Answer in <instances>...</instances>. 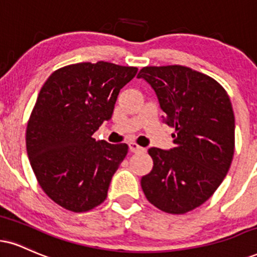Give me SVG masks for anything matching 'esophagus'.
Returning <instances> with one entry per match:
<instances>
[{
    "mask_svg": "<svg viewBox=\"0 0 257 257\" xmlns=\"http://www.w3.org/2000/svg\"><path fill=\"white\" fill-rule=\"evenodd\" d=\"M129 151H131L132 153H138V152H142V151H145V148L140 147L139 145L134 144V142H131V144H129Z\"/></svg>",
    "mask_w": 257,
    "mask_h": 257,
    "instance_id": "esophagus-1",
    "label": "esophagus"
}]
</instances>
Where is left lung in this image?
Wrapping results in <instances>:
<instances>
[{
	"instance_id": "obj_1",
	"label": "left lung",
	"mask_w": 257,
	"mask_h": 257,
	"mask_svg": "<svg viewBox=\"0 0 257 257\" xmlns=\"http://www.w3.org/2000/svg\"><path fill=\"white\" fill-rule=\"evenodd\" d=\"M158 98L175 147H151L153 169L141 178L147 200L171 214L205 203L224 181L234 152L230 98L214 79L183 66L145 67L138 74Z\"/></svg>"
}]
</instances>
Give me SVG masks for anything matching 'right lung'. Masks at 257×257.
Returning <instances> with one entry per match:
<instances>
[{"mask_svg":"<svg viewBox=\"0 0 257 257\" xmlns=\"http://www.w3.org/2000/svg\"><path fill=\"white\" fill-rule=\"evenodd\" d=\"M137 73L85 62L54 72L40 89L27 124V154L42 189L68 211L87 212L106 199L128 145L92 135L111 119L120 88Z\"/></svg>","mask_w":257,"mask_h":257,"instance_id":"1","label":"right lung"}]
</instances>
